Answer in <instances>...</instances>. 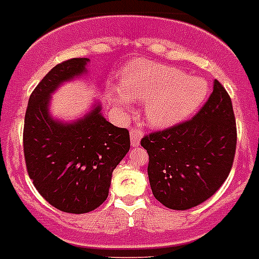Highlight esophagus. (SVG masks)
Instances as JSON below:
<instances>
[{"mask_svg": "<svg viewBox=\"0 0 259 259\" xmlns=\"http://www.w3.org/2000/svg\"><path fill=\"white\" fill-rule=\"evenodd\" d=\"M130 135H131V144L132 146H139L140 139H142V130L138 127H132L131 131H130Z\"/></svg>", "mask_w": 259, "mask_h": 259, "instance_id": "34e87169", "label": "esophagus"}]
</instances>
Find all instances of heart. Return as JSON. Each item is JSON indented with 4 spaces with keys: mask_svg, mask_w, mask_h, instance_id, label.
<instances>
[{
    "mask_svg": "<svg viewBox=\"0 0 259 259\" xmlns=\"http://www.w3.org/2000/svg\"><path fill=\"white\" fill-rule=\"evenodd\" d=\"M121 91H109L119 111L127 112L130 99L146 101V117L156 127H168L188 117L207 95L203 78L158 63L143 61L128 68L121 77Z\"/></svg>",
    "mask_w": 259,
    "mask_h": 259,
    "instance_id": "obj_1",
    "label": "heart"
}]
</instances>
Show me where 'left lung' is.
I'll return each mask as SVG.
<instances>
[{"instance_id":"8db88e82","label":"left lung","mask_w":259,"mask_h":259,"mask_svg":"<svg viewBox=\"0 0 259 259\" xmlns=\"http://www.w3.org/2000/svg\"><path fill=\"white\" fill-rule=\"evenodd\" d=\"M148 179L156 199L172 210H187L211 198L234 163L237 124L231 99L215 80L195 116L143 136Z\"/></svg>"}]
</instances>
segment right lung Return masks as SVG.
Wrapping results in <instances>:
<instances>
[{
    "label": "right lung",
    "mask_w": 259,
    "mask_h": 259,
    "mask_svg": "<svg viewBox=\"0 0 259 259\" xmlns=\"http://www.w3.org/2000/svg\"><path fill=\"white\" fill-rule=\"evenodd\" d=\"M88 59H71L45 74L29 97L24 123L26 171L40 195L64 212L82 214L108 196L112 171L130 150L127 128L101 116L100 105L73 124L49 116V96L63 81L85 72Z\"/></svg>",
    "instance_id": "right-lung-1"
}]
</instances>
